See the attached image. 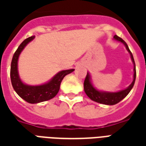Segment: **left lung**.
<instances>
[{
    "label": "left lung",
    "instance_id": "8db88e82",
    "mask_svg": "<svg viewBox=\"0 0 146 146\" xmlns=\"http://www.w3.org/2000/svg\"><path fill=\"white\" fill-rule=\"evenodd\" d=\"M113 39L119 42H121V43L124 44V46L126 47V49H127V50L129 52V55H130V58H131V60L133 62V80L131 84L129 85L128 87H127L126 89L119 90L117 92H108L100 90V89H97L96 87L94 86V85L92 84V76L89 72H87L86 77L84 81V91L87 95V96L94 102L100 103V104H106V105H113V104H117L118 102H120L121 100L123 99L129 93L131 89H133L136 76V65H135L133 56L132 54V53L130 52L128 45L121 38L118 37L117 35H114Z\"/></svg>",
    "mask_w": 146,
    "mask_h": 146
}]
</instances>
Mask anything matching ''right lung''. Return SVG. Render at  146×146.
<instances>
[{
  "instance_id": "obj_1",
  "label": "right lung",
  "mask_w": 146,
  "mask_h": 146,
  "mask_svg": "<svg viewBox=\"0 0 146 146\" xmlns=\"http://www.w3.org/2000/svg\"><path fill=\"white\" fill-rule=\"evenodd\" d=\"M34 38L35 36H31L22 42L13 54L10 66V79L13 88L19 97L30 104H37L53 98L58 93L64 76L75 70L74 69H70L60 71L48 82L37 86H31L23 82L18 71V60L22 51Z\"/></svg>"
}]
</instances>
